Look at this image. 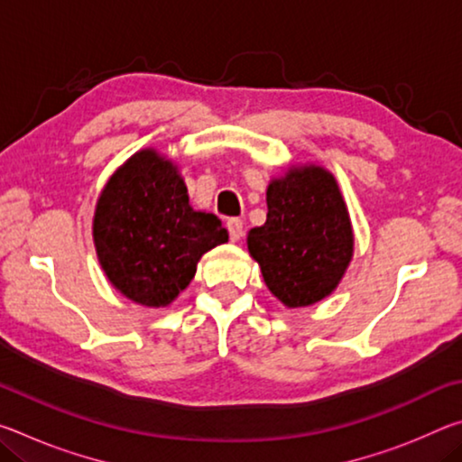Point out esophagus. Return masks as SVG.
<instances>
[{"mask_svg":"<svg viewBox=\"0 0 462 462\" xmlns=\"http://www.w3.org/2000/svg\"><path fill=\"white\" fill-rule=\"evenodd\" d=\"M226 228H228L230 240L236 242V240L242 238V232H245V224H242V220H238V217H230L228 224H226Z\"/></svg>","mask_w":462,"mask_h":462,"instance_id":"esophagus-1","label":"esophagus"}]
</instances>
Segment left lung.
Returning <instances> with one entry per match:
<instances>
[{
    "label": "left lung",
    "instance_id": "left-lung-1",
    "mask_svg": "<svg viewBox=\"0 0 462 462\" xmlns=\"http://www.w3.org/2000/svg\"><path fill=\"white\" fill-rule=\"evenodd\" d=\"M267 208V222L248 232V253L283 306H314L338 287L353 259L338 183L324 167H291L269 183Z\"/></svg>",
    "mask_w": 462,
    "mask_h": 462
}]
</instances>
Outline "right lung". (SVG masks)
<instances>
[{
    "instance_id": "1",
    "label": "right lung",
    "mask_w": 462,
    "mask_h": 462,
    "mask_svg": "<svg viewBox=\"0 0 462 462\" xmlns=\"http://www.w3.org/2000/svg\"><path fill=\"white\" fill-rule=\"evenodd\" d=\"M101 269L122 295L165 308L191 283L208 250L228 242L217 216L195 212L183 177L154 148L109 177L93 216Z\"/></svg>"
}]
</instances>
